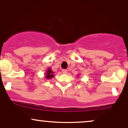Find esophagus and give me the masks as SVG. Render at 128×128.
<instances>
[{"instance_id": "34e87169", "label": "esophagus", "mask_w": 128, "mask_h": 128, "mask_svg": "<svg viewBox=\"0 0 128 128\" xmlns=\"http://www.w3.org/2000/svg\"><path fill=\"white\" fill-rule=\"evenodd\" d=\"M67 70H62V72L64 74H66L67 73Z\"/></svg>"}]
</instances>
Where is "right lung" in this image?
Segmentation results:
<instances>
[{
  "instance_id": "add662e5",
  "label": "right lung",
  "mask_w": 128,
  "mask_h": 128,
  "mask_svg": "<svg viewBox=\"0 0 128 128\" xmlns=\"http://www.w3.org/2000/svg\"><path fill=\"white\" fill-rule=\"evenodd\" d=\"M54 72L52 70L51 68H48L46 70V72L45 73V78L47 80L52 78L54 76Z\"/></svg>"
}]
</instances>
